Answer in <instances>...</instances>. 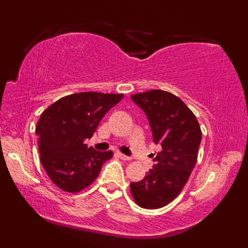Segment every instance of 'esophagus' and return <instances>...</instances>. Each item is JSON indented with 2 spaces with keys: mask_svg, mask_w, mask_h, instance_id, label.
Wrapping results in <instances>:
<instances>
[{
  "mask_svg": "<svg viewBox=\"0 0 248 248\" xmlns=\"http://www.w3.org/2000/svg\"><path fill=\"white\" fill-rule=\"evenodd\" d=\"M119 158H120L121 160H124V161H129V160H131L130 156L125 155H124V153H119Z\"/></svg>",
  "mask_w": 248,
  "mask_h": 248,
  "instance_id": "obj_1",
  "label": "esophagus"
}]
</instances>
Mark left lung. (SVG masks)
<instances>
[{"label":"left lung","instance_id":"8db88e82","mask_svg":"<svg viewBox=\"0 0 248 248\" xmlns=\"http://www.w3.org/2000/svg\"><path fill=\"white\" fill-rule=\"evenodd\" d=\"M131 99L143 110L153 142L161 151L155 164L139 182H131L136 203L143 209H160L180 194L198 160L202 131L191 109L171 93L160 89L136 93Z\"/></svg>","mask_w":248,"mask_h":248}]
</instances>
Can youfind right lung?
I'll use <instances>...</instances> for the list:
<instances>
[{"mask_svg":"<svg viewBox=\"0 0 248 248\" xmlns=\"http://www.w3.org/2000/svg\"><path fill=\"white\" fill-rule=\"evenodd\" d=\"M120 93H73L45 109L36 124L41 163L52 182L62 191L77 193L99 175L112 151L87 147L100 120L123 99Z\"/></svg>","mask_w":248,"mask_h":248,"instance_id":"obj_1","label":"right lung"}]
</instances>
